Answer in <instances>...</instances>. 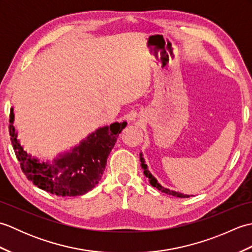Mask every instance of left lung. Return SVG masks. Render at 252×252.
I'll return each mask as SVG.
<instances>
[{
	"mask_svg": "<svg viewBox=\"0 0 252 252\" xmlns=\"http://www.w3.org/2000/svg\"><path fill=\"white\" fill-rule=\"evenodd\" d=\"M140 157H141V162H142V169L144 171V174H145L146 178H148V181L149 183H151L152 186L156 187V189L160 191L164 192V194H168V195H172L174 197H179V198H189V196H192V195H186V194H183V192H180V191H175V190H172V189H165V187L161 186V184L158 183V181L156 180V178L149 172L148 170V167L147 164L145 163V159H144L143 157V154L141 153L140 154Z\"/></svg>",
	"mask_w": 252,
	"mask_h": 252,
	"instance_id": "left-lung-1",
	"label": "left lung"
}]
</instances>
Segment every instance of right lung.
Listing matches in <instances>:
<instances>
[{
    "mask_svg": "<svg viewBox=\"0 0 252 252\" xmlns=\"http://www.w3.org/2000/svg\"><path fill=\"white\" fill-rule=\"evenodd\" d=\"M14 117L12 107L9 135L24 173L39 189L62 197L84 195L98 184L107 158L118 136L126 126V122L123 121L98 127L78 145L45 161L25 151L14 126Z\"/></svg>",
    "mask_w": 252,
    "mask_h": 252,
    "instance_id": "right-lung-1",
    "label": "right lung"
}]
</instances>
